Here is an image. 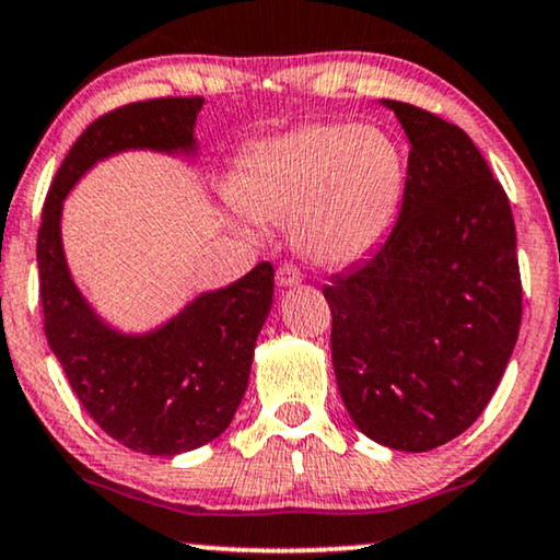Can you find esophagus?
I'll list each match as a JSON object with an SVG mask.
<instances>
[{"label":"esophagus","instance_id":"34e87169","mask_svg":"<svg viewBox=\"0 0 560 560\" xmlns=\"http://www.w3.org/2000/svg\"><path fill=\"white\" fill-rule=\"evenodd\" d=\"M275 280H278L280 288H293L303 280V272H300V267L293 262H280L278 272H275Z\"/></svg>","mask_w":560,"mask_h":560}]
</instances>
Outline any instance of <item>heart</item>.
Segmentation results:
<instances>
[{
  "mask_svg": "<svg viewBox=\"0 0 560 560\" xmlns=\"http://www.w3.org/2000/svg\"><path fill=\"white\" fill-rule=\"evenodd\" d=\"M404 176L399 143L381 128L311 124L245 153L230 191L253 220H295L298 245L315 262L346 265L392 224Z\"/></svg>",
  "mask_w": 560,
  "mask_h": 560,
  "instance_id": "b5f03b06",
  "label": "heart"
}]
</instances>
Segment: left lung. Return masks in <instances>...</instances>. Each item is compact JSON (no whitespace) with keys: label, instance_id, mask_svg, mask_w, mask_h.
Returning <instances> with one entry per match:
<instances>
[{"label":"left lung","instance_id":"left-lung-1","mask_svg":"<svg viewBox=\"0 0 560 560\" xmlns=\"http://www.w3.org/2000/svg\"><path fill=\"white\" fill-rule=\"evenodd\" d=\"M409 136L401 209L366 260L323 288L355 427L384 447L455 440L495 394L521 330L508 194L459 126L386 101Z\"/></svg>","mask_w":560,"mask_h":560}]
</instances>
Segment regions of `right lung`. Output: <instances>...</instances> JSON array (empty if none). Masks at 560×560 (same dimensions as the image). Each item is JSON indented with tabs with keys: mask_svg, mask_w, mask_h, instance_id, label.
<instances>
[{
	"mask_svg": "<svg viewBox=\"0 0 560 560\" xmlns=\"http://www.w3.org/2000/svg\"><path fill=\"white\" fill-rule=\"evenodd\" d=\"M201 103L199 95H168L93 120L55 174L37 232L43 326L72 392L105 434L159 457L197 450L230 427L270 313L275 270L270 262L255 265L230 288L199 295L156 334L120 336L95 318L72 285L60 209L70 186L110 153L194 149Z\"/></svg>",
	"mask_w": 560,
	"mask_h": 560,
	"instance_id": "right-lung-1",
	"label": "right lung"
}]
</instances>
